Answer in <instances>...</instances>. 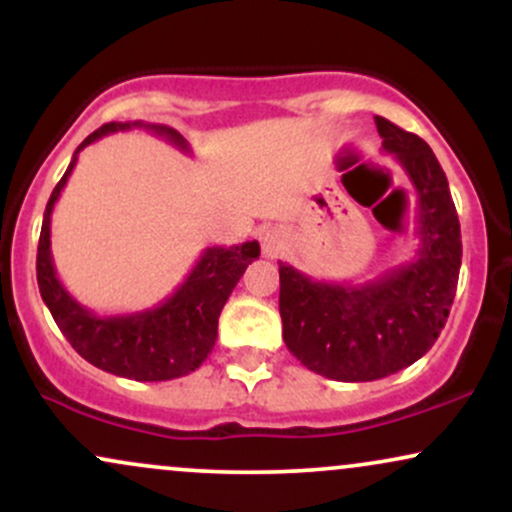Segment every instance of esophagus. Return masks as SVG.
<instances>
[{"label": "esophagus", "instance_id": "obj_1", "mask_svg": "<svg viewBox=\"0 0 512 512\" xmlns=\"http://www.w3.org/2000/svg\"><path fill=\"white\" fill-rule=\"evenodd\" d=\"M262 252L264 257H279L286 250V236L279 228H269L262 233Z\"/></svg>", "mask_w": 512, "mask_h": 512}]
</instances>
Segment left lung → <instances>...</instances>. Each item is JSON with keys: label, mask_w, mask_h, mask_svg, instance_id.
Instances as JSON below:
<instances>
[{"label": "left lung", "mask_w": 512, "mask_h": 512, "mask_svg": "<svg viewBox=\"0 0 512 512\" xmlns=\"http://www.w3.org/2000/svg\"><path fill=\"white\" fill-rule=\"evenodd\" d=\"M416 192L419 250L366 284L315 281L279 262L284 342L305 368L339 383H368L411 366L448 322L462 238L448 178L424 139L375 117Z\"/></svg>", "instance_id": "8db88e82"}]
</instances>
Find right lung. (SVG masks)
<instances>
[{
  "label": "right lung",
  "mask_w": 512,
  "mask_h": 512,
  "mask_svg": "<svg viewBox=\"0 0 512 512\" xmlns=\"http://www.w3.org/2000/svg\"><path fill=\"white\" fill-rule=\"evenodd\" d=\"M132 127L149 129L178 146L180 151H190L185 137L166 125L108 122L88 134L84 142L76 146L67 173L57 182L48 207H45L35 269H38L40 296L76 354L105 373L139 380V383H158V380H173L192 373L211 354L216 334H219L216 330H219L223 305L236 289L248 264L260 257V243L248 240V243L233 245V248H221V245L207 248L173 296H168L154 308L139 310V313L96 315L76 301L57 279L55 262H52V209L79 161V151L108 134Z\"/></svg>",
  "instance_id": "right-lung-1"
}]
</instances>
